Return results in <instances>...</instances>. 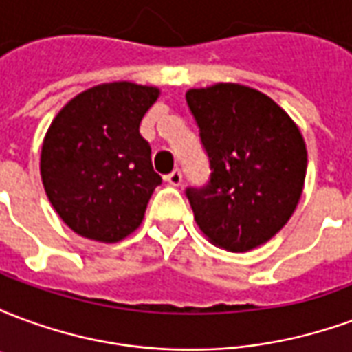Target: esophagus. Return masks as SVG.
<instances>
[{"label": "esophagus", "mask_w": 352, "mask_h": 352, "mask_svg": "<svg viewBox=\"0 0 352 352\" xmlns=\"http://www.w3.org/2000/svg\"><path fill=\"white\" fill-rule=\"evenodd\" d=\"M166 181H168L171 186H179V184L183 183V173H181L179 169H173L169 175H166Z\"/></svg>", "instance_id": "1"}]
</instances>
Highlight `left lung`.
<instances>
[{
  "mask_svg": "<svg viewBox=\"0 0 352 352\" xmlns=\"http://www.w3.org/2000/svg\"><path fill=\"white\" fill-rule=\"evenodd\" d=\"M186 103L213 169L209 186L186 190L201 234L230 252L267 243L302 198L307 148L298 124L239 82L190 88Z\"/></svg>",
  "mask_w": 352,
  "mask_h": 352,
  "instance_id": "left-lung-1",
  "label": "left lung"
}]
</instances>
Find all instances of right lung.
I'll list each match as a JSON object with an SVG mask.
<instances>
[{"label":"right lung","mask_w":352,"mask_h":352,"mask_svg":"<svg viewBox=\"0 0 352 352\" xmlns=\"http://www.w3.org/2000/svg\"><path fill=\"white\" fill-rule=\"evenodd\" d=\"M160 88L113 80L60 109L41 146V181L58 217L100 243H118L141 226L162 177L139 124Z\"/></svg>","instance_id":"right-lung-1"}]
</instances>
